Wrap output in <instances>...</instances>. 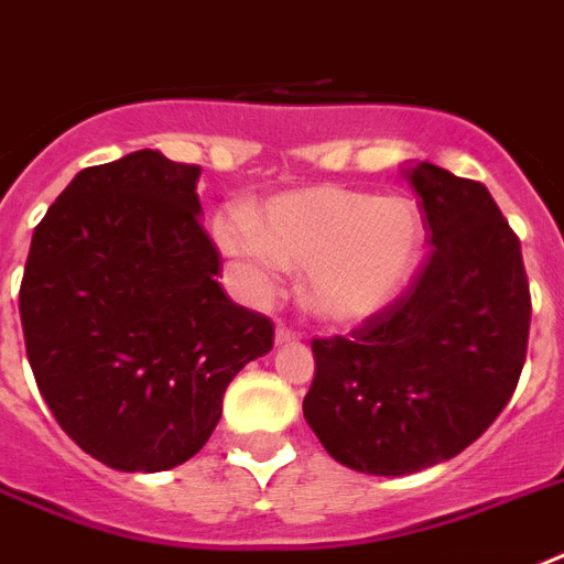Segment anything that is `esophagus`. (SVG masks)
Wrapping results in <instances>:
<instances>
[{"instance_id": "1", "label": "esophagus", "mask_w": 564, "mask_h": 564, "mask_svg": "<svg viewBox=\"0 0 564 564\" xmlns=\"http://www.w3.org/2000/svg\"><path fill=\"white\" fill-rule=\"evenodd\" d=\"M297 332H292L289 326H283V323H278V329H275V343L278 346H283V343H295L297 340Z\"/></svg>"}]
</instances>
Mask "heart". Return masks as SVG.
<instances>
[{"label": "heart", "instance_id": "1", "mask_svg": "<svg viewBox=\"0 0 564 564\" xmlns=\"http://www.w3.org/2000/svg\"><path fill=\"white\" fill-rule=\"evenodd\" d=\"M221 252L254 269L306 272V303L332 323H364L403 295L423 247L414 200L343 187H310L263 200L252 224L221 215Z\"/></svg>", "mask_w": 564, "mask_h": 564}]
</instances>
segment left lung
Segmentation results:
<instances>
[{
	"label": "left lung",
	"mask_w": 564,
	"mask_h": 564,
	"mask_svg": "<svg viewBox=\"0 0 564 564\" xmlns=\"http://www.w3.org/2000/svg\"><path fill=\"white\" fill-rule=\"evenodd\" d=\"M429 261L405 295L351 337L312 340L303 417L340 465L377 477L423 471L499 417L525 366L531 292L519 238L479 181L409 166Z\"/></svg>",
	"instance_id": "obj_1"
}]
</instances>
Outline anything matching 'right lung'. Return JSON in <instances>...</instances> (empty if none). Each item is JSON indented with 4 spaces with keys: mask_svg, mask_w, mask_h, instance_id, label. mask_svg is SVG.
<instances>
[{
    "mask_svg": "<svg viewBox=\"0 0 564 564\" xmlns=\"http://www.w3.org/2000/svg\"><path fill=\"white\" fill-rule=\"evenodd\" d=\"M198 175L159 150L87 166L33 229L19 289L33 377L67 437L116 471L195 457L229 380L272 349L269 317L215 281Z\"/></svg>",
    "mask_w": 564,
    "mask_h": 564,
    "instance_id": "add662e5",
    "label": "right lung"
}]
</instances>
